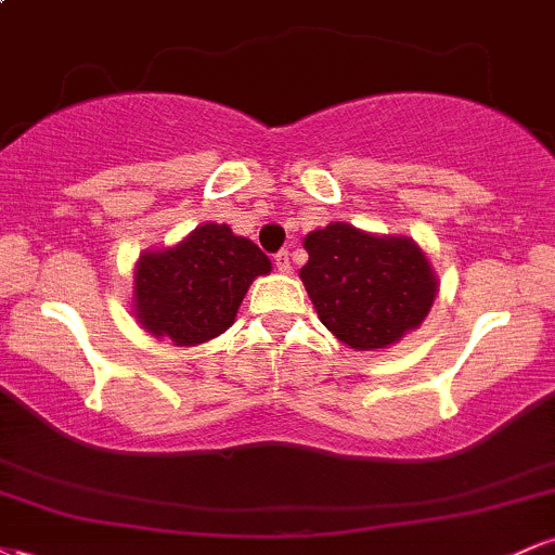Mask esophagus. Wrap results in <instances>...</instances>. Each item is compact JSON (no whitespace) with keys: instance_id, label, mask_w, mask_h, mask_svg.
I'll list each match as a JSON object with an SVG mask.
<instances>
[{"instance_id":"obj_1","label":"esophagus","mask_w":555,"mask_h":555,"mask_svg":"<svg viewBox=\"0 0 555 555\" xmlns=\"http://www.w3.org/2000/svg\"><path fill=\"white\" fill-rule=\"evenodd\" d=\"M273 266H276L282 273H289L292 271V258H289V250H279L276 256H273Z\"/></svg>"}]
</instances>
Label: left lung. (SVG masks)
Instances as JSON below:
<instances>
[{"label": "left lung", "mask_w": 555, "mask_h": 555, "mask_svg": "<svg viewBox=\"0 0 555 555\" xmlns=\"http://www.w3.org/2000/svg\"><path fill=\"white\" fill-rule=\"evenodd\" d=\"M305 250L299 279L323 326L347 347H391L430 313L438 279L410 237H378L334 221L310 232Z\"/></svg>", "instance_id": "8db88e82"}]
</instances>
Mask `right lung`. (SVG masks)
I'll return each instance as SVG.
<instances>
[{"label":"right lung","instance_id":"1","mask_svg":"<svg viewBox=\"0 0 555 555\" xmlns=\"http://www.w3.org/2000/svg\"><path fill=\"white\" fill-rule=\"evenodd\" d=\"M269 271L271 260L256 242L211 221L180 245L140 256L132 308L151 336L193 347L224 334L247 286Z\"/></svg>","mask_w":555,"mask_h":555}]
</instances>
